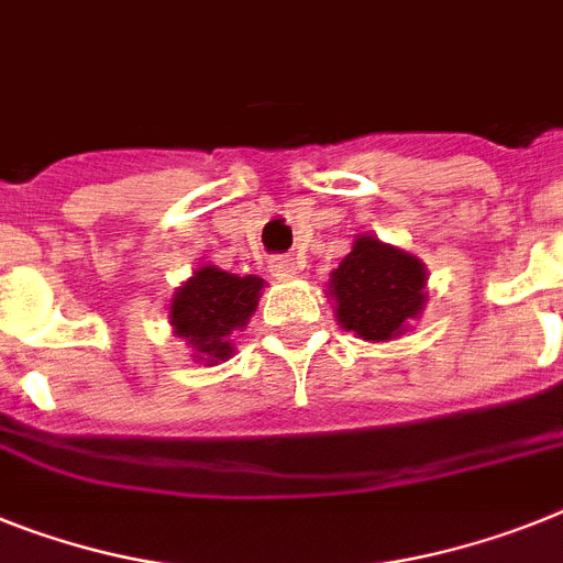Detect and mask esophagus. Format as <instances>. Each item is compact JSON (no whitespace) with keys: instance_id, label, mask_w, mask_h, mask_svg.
I'll return each instance as SVG.
<instances>
[{"instance_id":"esophagus-1","label":"esophagus","mask_w":563,"mask_h":563,"mask_svg":"<svg viewBox=\"0 0 563 563\" xmlns=\"http://www.w3.org/2000/svg\"><path fill=\"white\" fill-rule=\"evenodd\" d=\"M268 268H272L277 280H291V277H297V263L291 257H274Z\"/></svg>"}]
</instances>
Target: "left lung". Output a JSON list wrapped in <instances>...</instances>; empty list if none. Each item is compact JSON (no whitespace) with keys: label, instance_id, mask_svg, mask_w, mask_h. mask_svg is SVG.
I'll use <instances>...</instances> for the list:
<instances>
[{"label":"left lung","instance_id":"left-lung-1","mask_svg":"<svg viewBox=\"0 0 563 563\" xmlns=\"http://www.w3.org/2000/svg\"><path fill=\"white\" fill-rule=\"evenodd\" d=\"M338 323L363 340H391L427 306V268L415 254L357 234L332 272L329 291Z\"/></svg>","mask_w":563,"mask_h":563}]
</instances>
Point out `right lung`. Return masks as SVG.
<instances>
[{
  "instance_id": "add662e5",
  "label": "right lung",
  "mask_w": 563,
  "mask_h": 563,
  "mask_svg": "<svg viewBox=\"0 0 563 563\" xmlns=\"http://www.w3.org/2000/svg\"><path fill=\"white\" fill-rule=\"evenodd\" d=\"M263 280L257 274H231L217 266H200L172 297L174 334L194 349L197 361L214 366L234 352L231 332L243 325L257 309Z\"/></svg>"
}]
</instances>
